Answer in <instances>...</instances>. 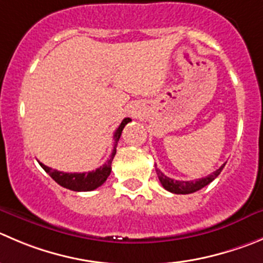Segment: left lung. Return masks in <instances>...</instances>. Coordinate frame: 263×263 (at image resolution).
<instances>
[{
	"instance_id": "8db88e82",
	"label": "left lung",
	"mask_w": 263,
	"mask_h": 263,
	"mask_svg": "<svg viewBox=\"0 0 263 263\" xmlns=\"http://www.w3.org/2000/svg\"><path fill=\"white\" fill-rule=\"evenodd\" d=\"M224 165L226 164L222 165L219 169H217L216 172H213L212 174H209L208 177L196 179V181H176V179H172V178H169V177L165 176V174L162 173L160 169H157L156 165H155V167H156L157 177H159L160 182H161L162 187H164L165 190L173 192V194L186 195V194H192V192L199 191V190H201L202 187H205L206 184H209L211 182H213L214 179L219 176V173L222 172V169L224 167Z\"/></svg>"
}]
</instances>
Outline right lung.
Wrapping results in <instances>:
<instances>
[{
  "mask_svg": "<svg viewBox=\"0 0 263 263\" xmlns=\"http://www.w3.org/2000/svg\"><path fill=\"white\" fill-rule=\"evenodd\" d=\"M130 121H132V120H130L129 117L122 120L120 126L117 127L116 132H115V147L111 156H109V159L107 160L102 166H99L96 171L86 172V173H64V172L51 169V167L46 166V165H44L42 162L39 161L40 165H41L42 169H44L57 183L61 184L64 189L72 190V191H92V190L98 189L99 186H102V184L107 181L108 176L111 174V164L115 155H116L117 142H119L120 137H121L122 129H124L125 125Z\"/></svg>",
  "mask_w": 263,
  "mask_h": 263,
  "instance_id": "obj_1",
  "label": "right lung"
}]
</instances>
